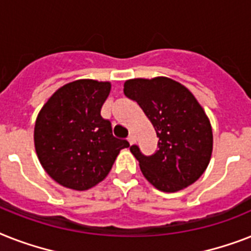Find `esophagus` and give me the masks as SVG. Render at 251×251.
Here are the masks:
<instances>
[{
	"label": "esophagus",
	"instance_id": "34e87169",
	"mask_svg": "<svg viewBox=\"0 0 251 251\" xmlns=\"http://www.w3.org/2000/svg\"><path fill=\"white\" fill-rule=\"evenodd\" d=\"M127 140H129L130 144H134V142H135V136L132 135V134H130V135L127 136Z\"/></svg>",
	"mask_w": 251,
	"mask_h": 251
}]
</instances>
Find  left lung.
I'll list each match as a JSON object with an SVG mask.
<instances>
[{
    "instance_id": "8db88e82",
    "label": "left lung",
    "mask_w": 251,
    "mask_h": 251,
    "mask_svg": "<svg viewBox=\"0 0 251 251\" xmlns=\"http://www.w3.org/2000/svg\"><path fill=\"white\" fill-rule=\"evenodd\" d=\"M124 93L142 107L157 132L158 150L146 156L132 144L147 180L164 192H176L202 175L213 151V131L192 93L168 77L126 81Z\"/></svg>"
}]
</instances>
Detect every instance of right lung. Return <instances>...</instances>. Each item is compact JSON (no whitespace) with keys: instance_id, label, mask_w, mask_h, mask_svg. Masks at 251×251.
I'll list each match as a JSON object with an SVG mask.
<instances>
[{"instance_id":"1","label":"right lung","mask_w":251,"mask_h":251,"mask_svg":"<svg viewBox=\"0 0 251 251\" xmlns=\"http://www.w3.org/2000/svg\"><path fill=\"white\" fill-rule=\"evenodd\" d=\"M111 83L77 79L54 93L38 113L34 146L42 168L67 188L85 191L101 182L126 139L112 134L100 109Z\"/></svg>"}]
</instances>
